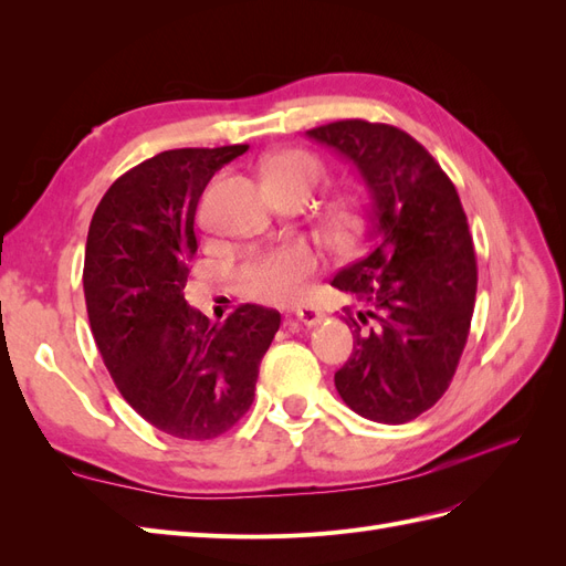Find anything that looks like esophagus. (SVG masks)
Returning <instances> with one entry per match:
<instances>
[{"label": "esophagus", "mask_w": 566, "mask_h": 566, "mask_svg": "<svg viewBox=\"0 0 566 566\" xmlns=\"http://www.w3.org/2000/svg\"><path fill=\"white\" fill-rule=\"evenodd\" d=\"M295 318L304 325H316L323 318V314H321L318 306H314V304H302L295 310Z\"/></svg>", "instance_id": "obj_1"}]
</instances>
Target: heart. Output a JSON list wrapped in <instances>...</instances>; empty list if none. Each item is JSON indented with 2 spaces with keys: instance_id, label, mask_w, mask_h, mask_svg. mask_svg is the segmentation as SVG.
<instances>
[{
  "instance_id": "1",
  "label": "heart",
  "mask_w": 566,
  "mask_h": 566,
  "mask_svg": "<svg viewBox=\"0 0 566 566\" xmlns=\"http://www.w3.org/2000/svg\"><path fill=\"white\" fill-rule=\"evenodd\" d=\"M323 163L310 150H285L264 165V184L312 188L323 177ZM318 269V252L302 241L252 252L241 266L248 295L262 302L297 300Z\"/></svg>"
}]
</instances>
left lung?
I'll list each match as a JSON object with an SVG mask.
<instances>
[{"label":"left lung","mask_w":566,"mask_h":566,"mask_svg":"<svg viewBox=\"0 0 566 566\" xmlns=\"http://www.w3.org/2000/svg\"><path fill=\"white\" fill-rule=\"evenodd\" d=\"M354 163L370 193V248L339 269L354 352L335 387L354 413L401 424L449 389L470 335L476 256L453 181L399 127L339 119L306 132Z\"/></svg>","instance_id":"obj_1"}]
</instances>
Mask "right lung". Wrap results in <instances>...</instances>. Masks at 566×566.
Instances as JSON below:
<instances>
[{"instance_id":"right-lung-1","label":"right lung","mask_w":566,"mask_h":566,"mask_svg":"<svg viewBox=\"0 0 566 566\" xmlns=\"http://www.w3.org/2000/svg\"><path fill=\"white\" fill-rule=\"evenodd\" d=\"M248 148L163 150L113 181L90 224L82 283L96 347L123 399L179 439H214L248 413L281 325L260 304L210 323L184 300L198 200Z\"/></svg>"}]
</instances>
